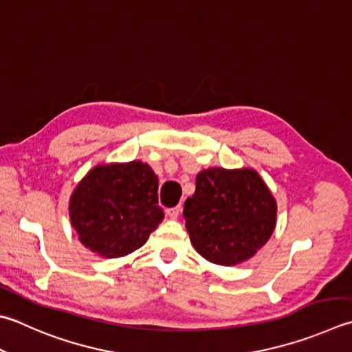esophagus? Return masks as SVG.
Segmentation results:
<instances>
[{
    "mask_svg": "<svg viewBox=\"0 0 352 352\" xmlns=\"http://www.w3.org/2000/svg\"><path fill=\"white\" fill-rule=\"evenodd\" d=\"M181 211H182L181 205H176V207H171L167 210V216L171 219H177L179 214H181Z\"/></svg>",
    "mask_w": 352,
    "mask_h": 352,
    "instance_id": "1",
    "label": "esophagus"
}]
</instances>
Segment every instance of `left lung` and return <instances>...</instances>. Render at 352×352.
Segmentation results:
<instances>
[{
	"mask_svg": "<svg viewBox=\"0 0 352 352\" xmlns=\"http://www.w3.org/2000/svg\"><path fill=\"white\" fill-rule=\"evenodd\" d=\"M276 201L254 170L208 168L184 204L185 228L202 257L237 265L253 257L276 227Z\"/></svg>",
	"mask_w": 352,
	"mask_h": 352,
	"instance_id": "8db88e82",
	"label": "left lung"
}]
</instances>
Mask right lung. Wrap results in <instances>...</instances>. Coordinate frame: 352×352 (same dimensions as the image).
<instances>
[{
    "label": "right lung",
    "mask_w": 352,
    "mask_h": 352,
    "mask_svg": "<svg viewBox=\"0 0 352 352\" xmlns=\"http://www.w3.org/2000/svg\"><path fill=\"white\" fill-rule=\"evenodd\" d=\"M157 176L147 164L98 165L70 197V222L84 247L102 257L133 253L164 219Z\"/></svg>",
    "instance_id": "add662e5"
}]
</instances>
